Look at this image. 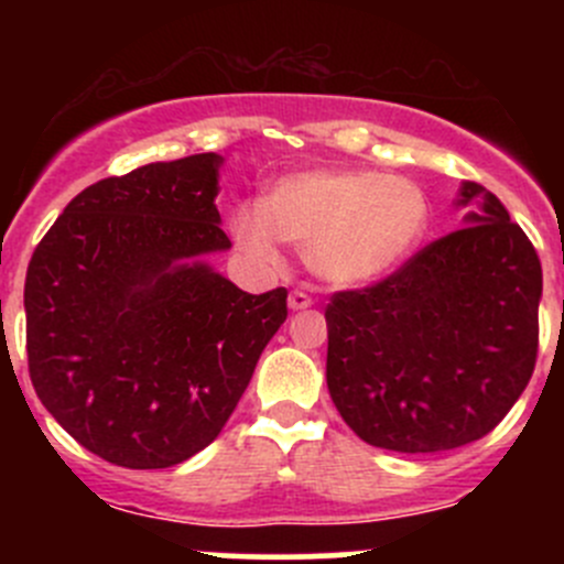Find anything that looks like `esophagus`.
Wrapping results in <instances>:
<instances>
[{
	"label": "esophagus",
	"mask_w": 564,
	"mask_h": 564,
	"mask_svg": "<svg viewBox=\"0 0 564 564\" xmlns=\"http://www.w3.org/2000/svg\"><path fill=\"white\" fill-rule=\"evenodd\" d=\"M311 305H314L311 294H305V292L289 294V308H292V311H305V308H311Z\"/></svg>",
	"instance_id": "obj_1"
}]
</instances>
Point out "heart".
I'll use <instances>...</instances> for the list:
<instances>
[{
  "label": "heart",
  "mask_w": 564,
  "mask_h": 564,
  "mask_svg": "<svg viewBox=\"0 0 564 564\" xmlns=\"http://www.w3.org/2000/svg\"><path fill=\"white\" fill-rule=\"evenodd\" d=\"M429 220V196L406 176L316 169L272 182L261 207L235 209L229 229L261 270H281L283 240L303 250L322 281L362 286L395 272L420 248Z\"/></svg>",
  "instance_id": "obj_1"
}]
</instances>
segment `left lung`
I'll return each instance as SVG.
<instances>
[{
	"label": "left lung",
	"instance_id": "left-lung-1",
	"mask_svg": "<svg viewBox=\"0 0 564 564\" xmlns=\"http://www.w3.org/2000/svg\"><path fill=\"white\" fill-rule=\"evenodd\" d=\"M464 229L377 286L338 292L327 318V388L362 442L442 453L480 440L524 392L538 357L543 270L505 204L464 182Z\"/></svg>",
	"mask_w": 564,
	"mask_h": 564
}]
</instances>
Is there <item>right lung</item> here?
<instances>
[{"label": "right lung", "instance_id": "1", "mask_svg": "<svg viewBox=\"0 0 564 564\" xmlns=\"http://www.w3.org/2000/svg\"><path fill=\"white\" fill-rule=\"evenodd\" d=\"M215 152L78 193L26 270L30 377L95 456L166 469L209 445L286 322V289L248 294L204 261L229 250Z\"/></svg>", "mask_w": 564, "mask_h": 564}]
</instances>
